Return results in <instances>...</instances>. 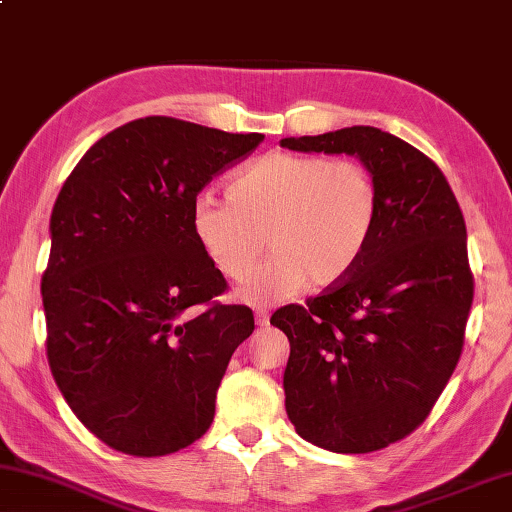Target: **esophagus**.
Returning a JSON list of instances; mask_svg holds the SVG:
<instances>
[{
    "mask_svg": "<svg viewBox=\"0 0 512 512\" xmlns=\"http://www.w3.org/2000/svg\"><path fill=\"white\" fill-rule=\"evenodd\" d=\"M254 317H256V324H258V326H267V321H270V310H267V308H258V310L254 312Z\"/></svg>",
    "mask_w": 512,
    "mask_h": 512,
    "instance_id": "obj_1",
    "label": "esophagus"
}]
</instances>
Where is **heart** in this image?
I'll list each match as a JSON object with an SVG mask.
<instances>
[{
    "mask_svg": "<svg viewBox=\"0 0 512 512\" xmlns=\"http://www.w3.org/2000/svg\"><path fill=\"white\" fill-rule=\"evenodd\" d=\"M227 200L197 197L191 231L231 281L245 279L265 245L272 251L236 294L251 306L346 281L369 249L380 213L378 184L362 164L294 152H272L242 168Z\"/></svg>",
    "mask_w": 512,
    "mask_h": 512,
    "instance_id": "1",
    "label": "heart"
}]
</instances>
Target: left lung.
Segmentation results:
<instances>
[{"label": "left lung", "mask_w": 512, "mask_h": 512, "mask_svg": "<svg viewBox=\"0 0 512 512\" xmlns=\"http://www.w3.org/2000/svg\"><path fill=\"white\" fill-rule=\"evenodd\" d=\"M281 146L351 155L378 184L360 265L270 324L290 339L283 391L297 434L337 454L382 450L423 423L461 357L474 294L463 213L432 159L371 125Z\"/></svg>", "instance_id": "obj_1"}]
</instances>
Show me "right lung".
<instances>
[{"label": "right lung", "instance_id": "add662e5", "mask_svg": "<svg viewBox=\"0 0 512 512\" xmlns=\"http://www.w3.org/2000/svg\"><path fill=\"white\" fill-rule=\"evenodd\" d=\"M265 137L146 116L89 148L53 204L42 276L58 389L112 450L164 456L197 441L236 348L254 333L191 231L197 193Z\"/></svg>", "mask_w": 512, "mask_h": 512}]
</instances>
